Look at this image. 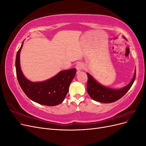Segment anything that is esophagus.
Masks as SVG:
<instances>
[{
  "label": "esophagus",
  "instance_id": "obj_1",
  "mask_svg": "<svg viewBox=\"0 0 146 146\" xmlns=\"http://www.w3.org/2000/svg\"><path fill=\"white\" fill-rule=\"evenodd\" d=\"M76 69L78 72H80L82 70H83L85 69V65L82 63H79L76 65Z\"/></svg>",
  "mask_w": 146,
  "mask_h": 146
}]
</instances>
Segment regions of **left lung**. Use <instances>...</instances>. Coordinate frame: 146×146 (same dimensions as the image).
<instances>
[{
	"instance_id": "1",
	"label": "left lung",
	"mask_w": 146,
	"mask_h": 146,
	"mask_svg": "<svg viewBox=\"0 0 146 146\" xmlns=\"http://www.w3.org/2000/svg\"><path fill=\"white\" fill-rule=\"evenodd\" d=\"M87 92L91 98L95 101L102 103H112L120 99L130 90L136 78V71L133 78L127 86L121 89H113L100 85L90 74L87 73Z\"/></svg>"
}]
</instances>
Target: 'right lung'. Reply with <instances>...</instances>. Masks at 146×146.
I'll use <instances>...</instances> for the list:
<instances>
[{"mask_svg": "<svg viewBox=\"0 0 146 146\" xmlns=\"http://www.w3.org/2000/svg\"><path fill=\"white\" fill-rule=\"evenodd\" d=\"M21 45L16 58V76L19 85L29 99L41 105L55 106L63 102L69 91L70 83L76 73V69L60 71L48 80L41 82H33L26 78L20 66Z\"/></svg>", "mask_w": 146, "mask_h": 146, "instance_id": "obj_1", "label": "right lung"}]
</instances>
